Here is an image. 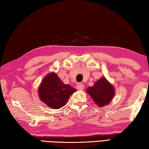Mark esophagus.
<instances>
[{
  "instance_id": "1",
  "label": "esophagus",
  "mask_w": 149,
  "mask_h": 149,
  "mask_svg": "<svg viewBox=\"0 0 149 149\" xmlns=\"http://www.w3.org/2000/svg\"><path fill=\"white\" fill-rule=\"evenodd\" d=\"M76 87H77V89L78 90L82 91L83 89H84V85L82 84H78L77 85Z\"/></svg>"
}]
</instances>
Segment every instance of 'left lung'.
<instances>
[{
	"mask_svg": "<svg viewBox=\"0 0 149 149\" xmlns=\"http://www.w3.org/2000/svg\"><path fill=\"white\" fill-rule=\"evenodd\" d=\"M87 93L92 98L97 107H104L111 102L115 95V89L104 77H102L92 87L87 89Z\"/></svg>",
	"mask_w": 149,
	"mask_h": 149,
	"instance_id": "left-lung-1",
	"label": "left lung"
}]
</instances>
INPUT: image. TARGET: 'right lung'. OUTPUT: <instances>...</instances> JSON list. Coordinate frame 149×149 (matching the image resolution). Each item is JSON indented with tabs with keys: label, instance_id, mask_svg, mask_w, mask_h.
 I'll return each instance as SVG.
<instances>
[{
	"label": "right lung",
	"instance_id": "add662e5",
	"mask_svg": "<svg viewBox=\"0 0 149 149\" xmlns=\"http://www.w3.org/2000/svg\"><path fill=\"white\" fill-rule=\"evenodd\" d=\"M76 89L64 84L56 73L47 74L38 88L39 99L50 108L58 109L65 105L68 100Z\"/></svg>",
	"mask_w": 149,
	"mask_h": 149
}]
</instances>
